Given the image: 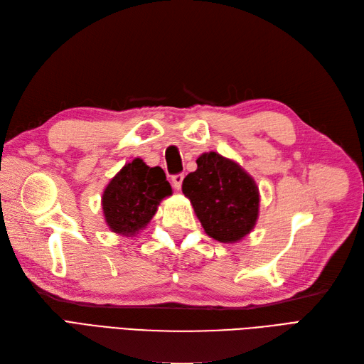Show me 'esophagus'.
<instances>
[{
    "instance_id": "34e87169",
    "label": "esophagus",
    "mask_w": 364,
    "mask_h": 364,
    "mask_svg": "<svg viewBox=\"0 0 364 364\" xmlns=\"http://www.w3.org/2000/svg\"><path fill=\"white\" fill-rule=\"evenodd\" d=\"M183 180H184V175L183 173H177V175H172V186L175 187V189L180 191L181 189V184H183Z\"/></svg>"
}]
</instances>
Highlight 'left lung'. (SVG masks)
<instances>
[{
  "mask_svg": "<svg viewBox=\"0 0 364 364\" xmlns=\"http://www.w3.org/2000/svg\"><path fill=\"white\" fill-rule=\"evenodd\" d=\"M196 171L183 180L204 231L222 243H234L250 234L259 219L260 193L254 178L239 163L218 152H204Z\"/></svg>",
  "mask_w": 364,
  "mask_h": 364,
  "instance_id": "left-lung-1",
  "label": "left lung"
}]
</instances>
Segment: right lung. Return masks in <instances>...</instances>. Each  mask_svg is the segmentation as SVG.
Returning a JSON list of instances; mask_svg holds the SVG:
<instances>
[{
    "mask_svg": "<svg viewBox=\"0 0 364 364\" xmlns=\"http://www.w3.org/2000/svg\"><path fill=\"white\" fill-rule=\"evenodd\" d=\"M171 195L172 187L163 169L149 168L142 159H134L104 189V219L113 232L132 237L149 224L161 199Z\"/></svg>",
    "mask_w": 364,
    "mask_h": 364,
    "instance_id": "right-lung-1",
    "label": "right lung"
}]
</instances>
